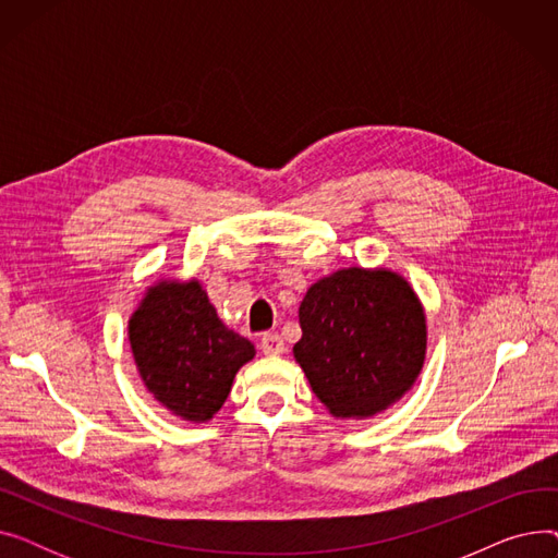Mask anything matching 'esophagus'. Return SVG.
<instances>
[{
	"mask_svg": "<svg viewBox=\"0 0 558 558\" xmlns=\"http://www.w3.org/2000/svg\"><path fill=\"white\" fill-rule=\"evenodd\" d=\"M259 348H262V353L264 355H282L284 350H287V345H284V341H282V337L280 335H276V332H269V335H264L262 337V341H259Z\"/></svg>",
	"mask_w": 558,
	"mask_h": 558,
	"instance_id": "obj_1",
	"label": "esophagus"
}]
</instances>
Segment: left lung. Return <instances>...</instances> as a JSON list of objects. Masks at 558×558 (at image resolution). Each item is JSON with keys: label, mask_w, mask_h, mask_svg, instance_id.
I'll return each mask as SVG.
<instances>
[{"label": "left lung", "mask_w": 558, "mask_h": 558, "mask_svg": "<svg viewBox=\"0 0 558 558\" xmlns=\"http://www.w3.org/2000/svg\"><path fill=\"white\" fill-rule=\"evenodd\" d=\"M299 320L294 357L335 418H373L414 389L427 357V316L404 276L337 269L307 289Z\"/></svg>", "instance_id": "8db88e82"}]
</instances>
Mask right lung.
I'll use <instances>...</instances> for the list:
<instances>
[{
    "label": "right lung",
    "mask_w": 558,
    "mask_h": 558,
    "mask_svg": "<svg viewBox=\"0 0 558 558\" xmlns=\"http://www.w3.org/2000/svg\"><path fill=\"white\" fill-rule=\"evenodd\" d=\"M129 343L146 391L187 423H208L255 357V345L223 324L196 278L146 287L129 318Z\"/></svg>",
    "instance_id": "right-lung-1"
}]
</instances>
